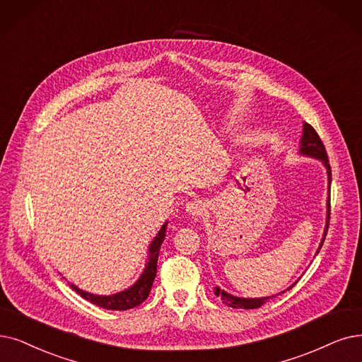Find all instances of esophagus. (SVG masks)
Here are the masks:
<instances>
[{
    "instance_id": "1",
    "label": "esophagus",
    "mask_w": 362,
    "mask_h": 362,
    "mask_svg": "<svg viewBox=\"0 0 362 362\" xmlns=\"http://www.w3.org/2000/svg\"><path fill=\"white\" fill-rule=\"evenodd\" d=\"M185 211L189 212L192 216H199L205 211V204L202 200H193L185 205Z\"/></svg>"
}]
</instances>
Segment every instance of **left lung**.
<instances>
[{"label": "left lung", "mask_w": 362, "mask_h": 362, "mask_svg": "<svg viewBox=\"0 0 362 362\" xmlns=\"http://www.w3.org/2000/svg\"><path fill=\"white\" fill-rule=\"evenodd\" d=\"M300 154L303 156H309V157H313V158H317V160H321L327 169V175H328V184H331V168H329V163H328V156H327V151H325V147L324 144L320 138V135L316 134L315 129L309 124V123H305L303 124V135H301V139H300ZM329 189V187H328ZM327 224H325V230H324V238L320 243V248H317L316 251V255L317 252H320L322 243L325 240V236H327V231H328V223H329V197L327 200ZM294 286V284L288 288V290H291V288ZM285 293V291H284ZM215 296H220L223 303H226L227 306L230 308H235V309H257L259 306H263L264 303L274 297H259V298H240V297H235L231 296L223 290H220L218 286H215Z\"/></svg>", "instance_id": "obj_1"}]
</instances>
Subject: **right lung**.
<instances>
[{"mask_svg":"<svg viewBox=\"0 0 362 362\" xmlns=\"http://www.w3.org/2000/svg\"><path fill=\"white\" fill-rule=\"evenodd\" d=\"M166 226H168V223H165L162 226V228L158 230V233L150 243L148 262L146 264V269H144L142 274L139 276V279L132 286H129L127 290L120 291L117 294H112V296H96V294L86 293V291L80 290V288L76 286L74 284H71L72 290L78 293L83 298L93 303V305L108 309V310H127V309L139 306L141 303L148 297V294L151 291V286H153L156 273H157L158 251H160L162 242L165 240V236H166Z\"/></svg>","mask_w":362,"mask_h":362,"instance_id":"1","label":"right lung"}]
</instances>
